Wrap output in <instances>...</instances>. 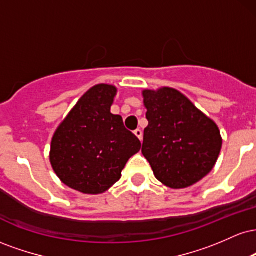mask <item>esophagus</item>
<instances>
[{"mask_svg": "<svg viewBox=\"0 0 256 256\" xmlns=\"http://www.w3.org/2000/svg\"><path fill=\"white\" fill-rule=\"evenodd\" d=\"M134 134H136V136L140 138V140H142L143 132H142V130H140V128H137V130H134Z\"/></svg>", "mask_w": 256, "mask_h": 256, "instance_id": "34e87169", "label": "esophagus"}]
</instances>
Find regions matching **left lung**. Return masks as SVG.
<instances>
[{
    "label": "left lung",
    "instance_id": "8db88e82",
    "mask_svg": "<svg viewBox=\"0 0 256 256\" xmlns=\"http://www.w3.org/2000/svg\"><path fill=\"white\" fill-rule=\"evenodd\" d=\"M143 98L148 126L142 152L155 177L172 189L198 183L218 160L222 143L218 126L171 88L144 90Z\"/></svg>",
    "mask_w": 256,
    "mask_h": 256
}]
</instances>
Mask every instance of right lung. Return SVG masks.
Masks as SVG:
<instances>
[{
    "label": "right lung",
    "mask_w": 256,
    "mask_h": 256,
    "mask_svg": "<svg viewBox=\"0 0 256 256\" xmlns=\"http://www.w3.org/2000/svg\"><path fill=\"white\" fill-rule=\"evenodd\" d=\"M116 89L91 88L61 122L52 140L50 162L64 184L83 194L104 192L122 177L140 140L110 113Z\"/></svg>",
    "instance_id": "right-lung-1"
}]
</instances>
